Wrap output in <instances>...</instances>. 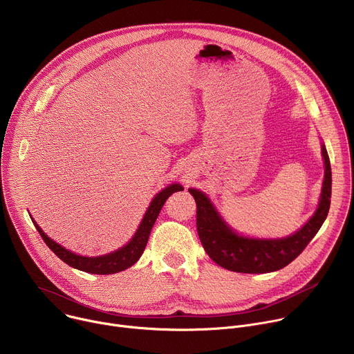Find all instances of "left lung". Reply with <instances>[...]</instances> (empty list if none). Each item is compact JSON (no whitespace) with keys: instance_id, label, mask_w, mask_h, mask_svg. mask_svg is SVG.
<instances>
[{"instance_id":"8db88e82","label":"left lung","mask_w":354,"mask_h":354,"mask_svg":"<svg viewBox=\"0 0 354 354\" xmlns=\"http://www.w3.org/2000/svg\"><path fill=\"white\" fill-rule=\"evenodd\" d=\"M322 156L325 160V178L319 206L304 227L283 239L239 236L221 220L206 194L196 189H189L197 207V234L207 255L221 268L238 273H269L291 263L319 231L329 212L332 171L325 145H322Z\"/></svg>"}]
</instances>
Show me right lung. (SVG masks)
<instances>
[{"label": "right lung", "instance_id": "right-lung-1", "mask_svg": "<svg viewBox=\"0 0 354 354\" xmlns=\"http://www.w3.org/2000/svg\"><path fill=\"white\" fill-rule=\"evenodd\" d=\"M178 190H182V186L176 185V183L161 190L154 197V200L151 201V205H149L136 235L133 236V239L123 248L118 249L116 252H112V254L104 255V257L86 258V257L75 255V254H73V252L63 248L62 245L56 243L53 239H50L41 231V228L33 220L32 221H33L36 230L39 231L40 236L43 238L44 243L50 249H52L64 263L70 265L74 269H78V270H82L86 273H92V274H112V273H118V272H122V270L133 266L140 259V257L142 255V252L145 249L149 232H151V230H153V225H154L164 203L174 192H178Z\"/></svg>", "mask_w": 354, "mask_h": 354}]
</instances>
